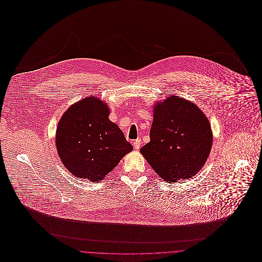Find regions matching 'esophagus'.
<instances>
[{
    "label": "esophagus",
    "mask_w": 262,
    "mask_h": 262,
    "mask_svg": "<svg viewBox=\"0 0 262 262\" xmlns=\"http://www.w3.org/2000/svg\"><path fill=\"white\" fill-rule=\"evenodd\" d=\"M141 144H142V141H141V139H136L135 141H134V143H133V146H134V148L136 150L140 149V146H141Z\"/></svg>",
    "instance_id": "obj_1"
}]
</instances>
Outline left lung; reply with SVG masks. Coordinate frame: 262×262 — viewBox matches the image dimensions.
Here are the masks:
<instances>
[{
    "label": "left lung",
    "mask_w": 262,
    "mask_h": 262,
    "mask_svg": "<svg viewBox=\"0 0 262 262\" xmlns=\"http://www.w3.org/2000/svg\"><path fill=\"white\" fill-rule=\"evenodd\" d=\"M150 142L140 152L168 183L190 179L209 157L213 134L206 115L193 103L171 96L153 109Z\"/></svg>",
    "instance_id": "1"
}]
</instances>
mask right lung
<instances>
[{
	"mask_svg": "<svg viewBox=\"0 0 262 262\" xmlns=\"http://www.w3.org/2000/svg\"><path fill=\"white\" fill-rule=\"evenodd\" d=\"M109 114L107 104L88 97L71 106L58 122L57 152L75 177L102 181L133 149Z\"/></svg>",
	"mask_w": 262,
	"mask_h": 262,
	"instance_id": "obj_1",
	"label": "right lung"
}]
</instances>
